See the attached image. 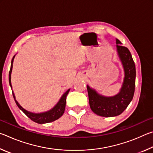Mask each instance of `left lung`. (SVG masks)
<instances>
[{"label": "left lung", "mask_w": 153, "mask_h": 153, "mask_svg": "<svg viewBox=\"0 0 153 153\" xmlns=\"http://www.w3.org/2000/svg\"><path fill=\"white\" fill-rule=\"evenodd\" d=\"M119 57L122 62L125 77L122 88L117 95L105 97L97 94L94 90L87 86L89 104L94 113L102 117H114L122 113L132 100L136 84L135 63L129 49L120 45L121 42L116 40Z\"/></svg>", "instance_id": "obj_1"}]
</instances>
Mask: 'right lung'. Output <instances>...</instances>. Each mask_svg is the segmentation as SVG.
<instances>
[{"mask_svg":"<svg viewBox=\"0 0 153 153\" xmlns=\"http://www.w3.org/2000/svg\"><path fill=\"white\" fill-rule=\"evenodd\" d=\"M14 56L12 59L11 61V69H10L9 71V84L11 86V74L12 71V67H13V59ZM69 92V89L67 90V92L65 93V94L62 96L60 100H59V102L56 105V106L53 108H52L51 111H48V112L46 113H30L29 111H27L25 110L24 108L21 107L20 105L17 102V101L15 100V95L13 92L12 91L13 96V98L15 99V101L16 102L17 107H19L21 110H22L23 112H24L25 115H26L28 117H29L31 120L34 121L36 123L42 124V123H50L52 121H54L56 120H58L59 118H60L62 115H63L65 108V105H66V98L67 95L68 94Z\"/></svg>","mask_w":153,"mask_h":153,"instance_id":"obj_1","label":"right lung"}]
</instances>
